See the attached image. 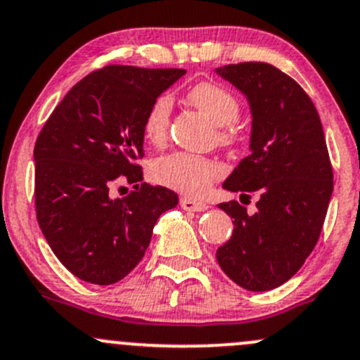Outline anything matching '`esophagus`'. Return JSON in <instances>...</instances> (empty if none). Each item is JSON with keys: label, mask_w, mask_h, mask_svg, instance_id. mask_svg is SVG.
<instances>
[{"label": "esophagus", "mask_w": 360, "mask_h": 360, "mask_svg": "<svg viewBox=\"0 0 360 360\" xmlns=\"http://www.w3.org/2000/svg\"><path fill=\"white\" fill-rule=\"evenodd\" d=\"M179 205L183 207L184 210H188V212H203V210L209 209V205H207V203L198 202V200L188 198V196H181Z\"/></svg>", "instance_id": "1"}]
</instances>
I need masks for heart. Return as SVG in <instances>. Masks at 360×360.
<instances>
[{"label": "heart", "instance_id": "heart-1", "mask_svg": "<svg viewBox=\"0 0 360 360\" xmlns=\"http://www.w3.org/2000/svg\"><path fill=\"white\" fill-rule=\"evenodd\" d=\"M188 101L198 108L210 122L219 126V139L224 145H233L238 138L234 124L240 103L228 88L217 82H198L186 93ZM172 100L169 94L155 98L143 117V134L151 145H162L167 138ZM222 176V165L212 158L176 151L167 157L157 158L151 164V177L162 186L172 188L186 195H200Z\"/></svg>", "mask_w": 360, "mask_h": 360}]
</instances>
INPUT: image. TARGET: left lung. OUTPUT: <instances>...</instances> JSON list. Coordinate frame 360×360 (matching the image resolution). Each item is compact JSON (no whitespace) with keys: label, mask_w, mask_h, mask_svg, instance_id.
<instances>
[{"label":"left lung","mask_w":360,"mask_h":360,"mask_svg":"<svg viewBox=\"0 0 360 360\" xmlns=\"http://www.w3.org/2000/svg\"><path fill=\"white\" fill-rule=\"evenodd\" d=\"M221 77L247 96L252 110L250 155L222 188L252 198L219 203L234 219L233 236L217 250V262L241 288H278L310 255L333 193V169L323 124L297 81L264 62L219 67Z\"/></svg>","instance_id":"left-lung-1"}]
</instances>
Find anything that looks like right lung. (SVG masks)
Segmentation results:
<instances>
[{"instance_id":"obj_1","label":"right lung","mask_w":360,"mask_h":360,"mask_svg":"<svg viewBox=\"0 0 360 360\" xmlns=\"http://www.w3.org/2000/svg\"><path fill=\"white\" fill-rule=\"evenodd\" d=\"M183 69L108 65L65 94L34 146L36 215L53 253L79 279L113 285L148 248L155 222L177 205L164 186L141 183L143 117ZM132 184L112 199L113 184Z\"/></svg>"}]
</instances>
